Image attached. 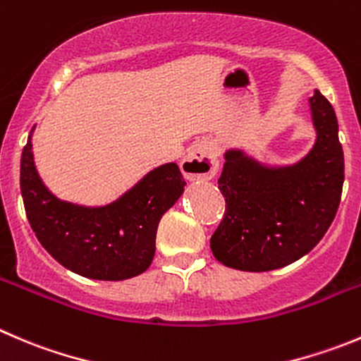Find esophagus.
Masks as SVG:
<instances>
[{"instance_id": "34e87169", "label": "esophagus", "mask_w": 361, "mask_h": 361, "mask_svg": "<svg viewBox=\"0 0 361 361\" xmlns=\"http://www.w3.org/2000/svg\"><path fill=\"white\" fill-rule=\"evenodd\" d=\"M219 169L216 149L213 142L201 141L188 149L181 160V173L187 180H212Z\"/></svg>"}]
</instances>
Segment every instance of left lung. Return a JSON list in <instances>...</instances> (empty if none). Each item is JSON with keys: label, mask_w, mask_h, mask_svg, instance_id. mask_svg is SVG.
Wrapping results in <instances>:
<instances>
[{"label": "left lung", "mask_w": 361, "mask_h": 361, "mask_svg": "<svg viewBox=\"0 0 361 361\" xmlns=\"http://www.w3.org/2000/svg\"><path fill=\"white\" fill-rule=\"evenodd\" d=\"M317 141L291 167L269 169L240 152H227L219 188L226 212L209 240L222 264L269 271L309 254L331 226L344 185V152L331 104L310 99Z\"/></svg>", "instance_id": "8db88e82"}]
</instances>
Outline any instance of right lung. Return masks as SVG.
Listing matches in <instances>:
<instances>
[{
	"instance_id": "1",
	"label": "right lung",
	"mask_w": 361,
	"mask_h": 361,
	"mask_svg": "<svg viewBox=\"0 0 361 361\" xmlns=\"http://www.w3.org/2000/svg\"><path fill=\"white\" fill-rule=\"evenodd\" d=\"M185 185L180 167L166 164L113 204L82 208L59 201L44 187L31 139L20 157V194L35 236L59 264L95 281H125L149 268L160 219Z\"/></svg>"
}]
</instances>
